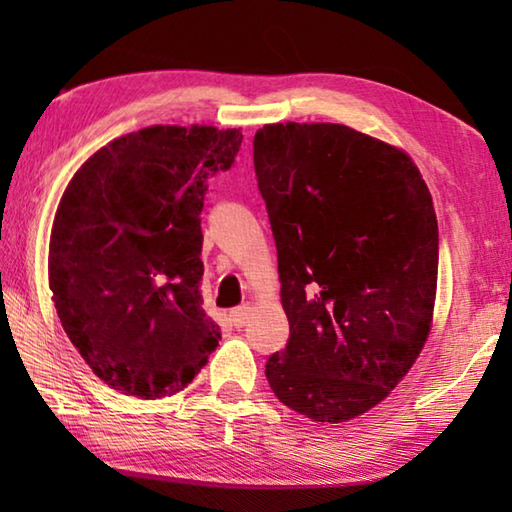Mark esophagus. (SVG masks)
Instances as JSON below:
<instances>
[{
	"instance_id": "1",
	"label": "esophagus",
	"mask_w": 512,
	"mask_h": 512,
	"mask_svg": "<svg viewBox=\"0 0 512 512\" xmlns=\"http://www.w3.org/2000/svg\"><path fill=\"white\" fill-rule=\"evenodd\" d=\"M250 311H253V307H250V305H241L237 309H232L230 311V323L235 327H244L248 323V318H250Z\"/></svg>"
}]
</instances>
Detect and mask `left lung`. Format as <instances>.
Returning a JSON list of instances; mask_svg holds the SVG:
<instances>
[{
  "label": "left lung",
  "instance_id": "left-lung-1",
  "mask_svg": "<svg viewBox=\"0 0 512 512\" xmlns=\"http://www.w3.org/2000/svg\"><path fill=\"white\" fill-rule=\"evenodd\" d=\"M253 158L291 329L266 379L296 413L348 422L391 395L429 339V187L409 153L343 124H266Z\"/></svg>",
  "mask_w": 512,
  "mask_h": 512
}]
</instances>
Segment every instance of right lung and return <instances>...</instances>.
<instances>
[{
  "label": "right lung",
  "mask_w": 512,
  "mask_h": 512,
  "mask_svg": "<svg viewBox=\"0 0 512 512\" xmlns=\"http://www.w3.org/2000/svg\"><path fill=\"white\" fill-rule=\"evenodd\" d=\"M241 128L149 126L101 146L60 198L49 289L94 375L142 400L176 395L219 345L201 307L207 178L230 169Z\"/></svg>",
  "instance_id": "obj_1"
}]
</instances>
